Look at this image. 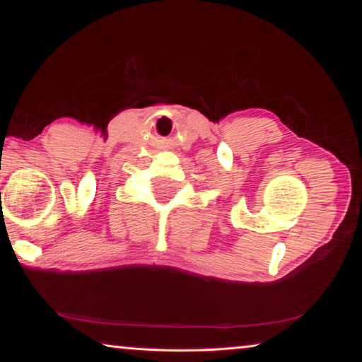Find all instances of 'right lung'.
<instances>
[{
    "instance_id": "obj_1",
    "label": "right lung",
    "mask_w": 362,
    "mask_h": 362,
    "mask_svg": "<svg viewBox=\"0 0 362 362\" xmlns=\"http://www.w3.org/2000/svg\"><path fill=\"white\" fill-rule=\"evenodd\" d=\"M0 194H1V193H0Z\"/></svg>"
}]
</instances>
